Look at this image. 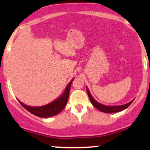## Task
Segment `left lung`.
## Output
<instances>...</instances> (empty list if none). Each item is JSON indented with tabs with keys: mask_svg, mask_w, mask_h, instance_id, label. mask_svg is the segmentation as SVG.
Segmentation results:
<instances>
[{
	"mask_svg": "<svg viewBox=\"0 0 150 150\" xmlns=\"http://www.w3.org/2000/svg\"><path fill=\"white\" fill-rule=\"evenodd\" d=\"M87 90V93H88V98L90 99V101H91V104L97 108V109L98 110L101 111V112H107V113H112V112H120V111L126 109L127 107L130 105V104H132L133 100L132 101H130L129 103L126 104H124V105H120V106H106V105H103V104H100L98 101L95 100L93 98V97L91 96V95L90 94L89 90L88 89V88H86Z\"/></svg>",
	"mask_w": 150,
	"mask_h": 150,
	"instance_id": "1",
	"label": "left lung"
}]
</instances>
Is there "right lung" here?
<instances>
[{
    "label": "right lung",
    "mask_w": 150,
    "mask_h": 150,
    "mask_svg": "<svg viewBox=\"0 0 150 150\" xmlns=\"http://www.w3.org/2000/svg\"><path fill=\"white\" fill-rule=\"evenodd\" d=\"M73 80H74V79L67 85V86L66 87L64 93L59 97V98H57L56 100L51 102L50 104H46V105L42 106V107H29V106L24 104L23 103H22L19 100H18V102L22 104V106L25 109L29 111L30 113H32V114L35 115L37 116H39V117L47 118L59 114V112L65 107L66 104H67L69 93H70V88H71V86Z\"/></svg>",
    "instance_id": "add662e5"
}]
</instances>
